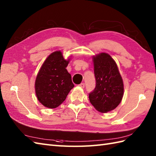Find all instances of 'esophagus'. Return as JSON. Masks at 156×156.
<instances>
[{
  "label": "esophagus",
  "instance_id": "obj_1",
  "mask_svg": "<svg viewBox=\"0 0 156 156\" xmlns=\"http://www.w3.org/2000/svg\"><path fill=\"white\" fill-rule=\"evenodd\" d=\"M78 86H79V87H80V88H84V83H81V84H79Z\"/></svg>",
  "mask_w": 156,
  "mask_h": 156
}]
</instances>
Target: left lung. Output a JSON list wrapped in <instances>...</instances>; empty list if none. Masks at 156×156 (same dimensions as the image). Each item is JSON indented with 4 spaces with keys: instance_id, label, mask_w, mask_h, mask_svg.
Returning a JSON list of instances; mask_svg holds the SVG:
<instances>
[{
    "instance_id": "left-lung-1",
    "label": "left lung",
    "mask_w": 156,
    "mask_h": 156,
    "mask_svg": "<svg viewBox=\"0 0 156 156\" xmlns=\"http://www.w3.org/2000/svg\"><path fill=\"white\" fill-rule=\"evenodd\" d=\"M96 87L89 100L97 110L107 112L120 104L123 97V82L117 65L110 55L101 53L93 56Z\"/></svg>"
}]
</instances>
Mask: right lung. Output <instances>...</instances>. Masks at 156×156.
Masks as SVG:
<instances>
[{"mask_svg":"<svg viewBox=\"0 0 156 156\" xmlns=\"http://www.w3.org/2000/svg\"><path fill=\"white\" fill-rule=\"evenodd\" d=\"M68 63L60 51H56L48 56L39 69L35 82V94L45 107H58L74 88L71 75L66 69Z\"/></svg>","mask_w":156,"mask_h":156,"instance_id":"add662e5","label":"right lung"}]
</instances>
